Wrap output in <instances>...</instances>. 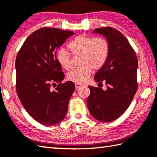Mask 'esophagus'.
<instances>
[{
  "mask_svg": "<svg viewBox=\"0 0 157 157\" xmlns=\"http://www.w3.org/2000/svg\"><path fill=\"white\" fill-rule=\"evenodd\" d=\"M75 88H79L82 87V84H77V83L75 84Z\"/></svg>",
  "mask_w": 157,
  "mask_h": 157,
  "instance_id": "esophagus-1",
  "label": "esophagus"
}]
</instances>
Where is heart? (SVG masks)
<instances>
[{
  "label": "heart",
  "mask_w": 157,
  "mask_h": 157,
  "mask_svg": "<svg viewBox=\"0 0 157 157\" xmlns=\"http://www.w3.org/2000/svg\"><path fill=\"white\" fill-rule=\"evenodd\" d=\"M68 48L74 56L81 55V67L73 69L67 73V79L77 84H84L89 79L93 69H101L107 61L109 44L106 39L80 35L70 42ZM56 60L61 67L68 70L71 67L69 53L65 48H60Z\"/></svg>",
  "instance_id": "heart-1"
}]
</instances>
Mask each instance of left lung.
I'll return each mask as SVG.
<instances>
[{"label": "left lung", "instance_id": "1", "mask_svg": "<svg viewBox=\"0 0 157 157\" xmlns=\"http://www.w3.org/2000/svg\"><path fill=\"white\" fill-rule=\"evenodd\" d=\"M93 33L102 35L109 44V54L104 66L94 79L107 89L90 86L87 105L93 117L102 122L118 119L131 104L137 91L138 59L128 39L111 27L95 29Z\"/></svg>", "mask_w": 157, "mask_h": 157}]
</instances>
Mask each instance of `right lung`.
Returning a JSON list of instances; mask_svg holds the SVG:
<instances>
[{
    "instance_id": "1",
    "label": "right lung",
    "mask_w": 157,
    "mask_h": 157,
    "mask_svg": "<svg viewBox=\"0 0 157 157\" xmlns=\"http://www.w3.org/2000/svg\"><path fill=\"white\" fill-rule=\"evenodd\" d=\"M74 33L42 28L29 35L15 61L16 91L23 107L36 121L53 125L65 117L69 101L75 90L56 60V50ZM58 83L55 91L51 86Z\"/></svg>"
}]
</instances>
